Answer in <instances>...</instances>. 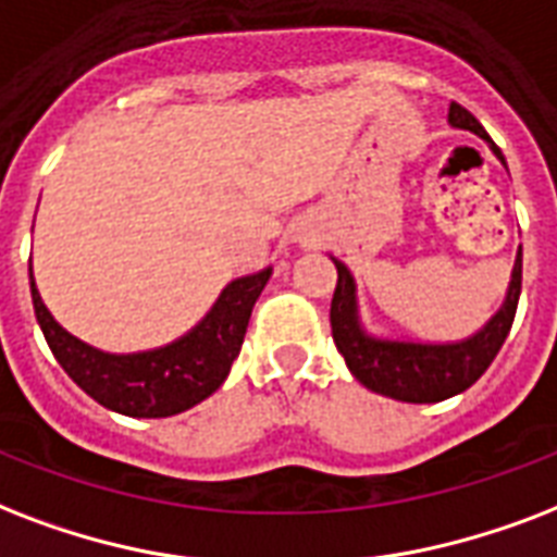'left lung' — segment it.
Masks as SVG:
<instances>
[{
  "mask_svg": "<svg viewBox=\"0 0 557 557\" xmlns=\"http://www.w3.org/2000/svg\"><path fill=\"white\" fill-rule=\"evenodd\" d=\"M447 119L454 127L476 133L480 139L488 141L491 150L506 165V159H503L497 145L491 141L485 127L465 107L450 103ZM334 264H337V290L331 299V334H334L337 351L346 357V366L366 389L386 395V398L407 400V404H435V400L454 398L480 381L506 343L508 331H511L517 299H520V282H523V252H517L506 301L491 317L488 325L462 343L430 346V343L369 337L360 327V319H357L355 278L343 261L334 258Z\"/></svg>",
  "mask_w": 557,
  "mask_h": 557,
  "instance_id": "left-lung-1",
  "label": "left lung"
}]
</instances>
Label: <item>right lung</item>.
<instances>
[{"mask_svg":"<svg viewBox=\"0 0 557 557\" xmlns=\"http://www.w3.org/2000/svg\"><path fill=\"white\" fill-rule=\"evenodd\" d=\"M270 273L273 270L267 267L261 273L226 284V290L220 293L200 325L171 346L139 355H107L81 343L54 322L49 308L42 305L28 261L34 313L54 360L89 398L133 418L176 416L220 389L235 357L240 355L252 305L270 282Z\"/></svg>","mask_w":557,"mask_h":557,"instance_id":"right-lung-1","label":"right lung"}]
</instances>
